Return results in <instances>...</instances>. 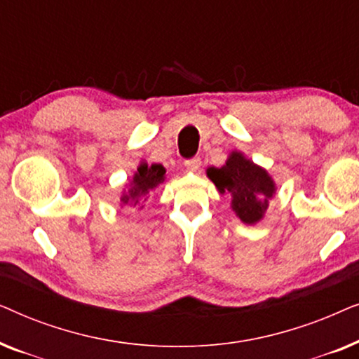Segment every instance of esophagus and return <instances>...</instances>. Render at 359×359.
Segmentation results:
<instances>
[{
  "mask_svg": "<svg viewBox=\"0 0 359 359\" xmlns=\"http://www.w3.org/2000/svg\"><path fill=\"white\" fill-rule=\"evenodd\" d=\"M184 166L189 171H199V168H201V158H199V156H194V158H191V160L186 161Z\"/></svg>",
  "mask_w": 359,
  "mask_h": 359,
  "instance_id": "esophagus-1",
  "label": "esophagus"
}]
</instances>
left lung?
I'll use <instances>...</instances> for the list:
<instances>
[{
	"label": "left lung",
	"instance_id": "8db88e82",
	"mask_svg": "<svg viewBox=\"0 0 359 359\" xmlns=\"http://www.w3.org/2000/svg\"><path fill=\"white\" fill-rule=\"evenodd\" d=\"M205 175L215 184L219 194L229 196L230 208L240 222L247 225L258 224L264 217L269 199L278 189L268 170L238 150L230 151L220 168L209 166Z\"/></svg>",
	"mask_w": 359,
	"mask_h": 359
}]
</instances>
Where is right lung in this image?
<instances>
[{
    "label": "right lung",
    "mask_w": 359,
    "mask_h": 359,
    "mask_svg": "<svg viewBox=\"0 0 359 359\" xmlns=\"http://www.w3.org/2000/svg\"><path fill=\"white\" fill-rule=\"evenodd\" d=\"M165 166L160 163H151L149 165L147 161H140V165L137 166L135 173L132 175L129 183L126 184V188L122 189L121 194V208L124 205H137V208H144V203L147 201L151 191L158 188V186L165 181Z\"/></svg>",
    "instance_id": "1"
}]
</instances>
